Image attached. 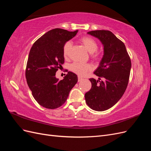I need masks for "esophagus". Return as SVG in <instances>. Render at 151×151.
<instances>
[{
    "instance_id": "esophagus-1",
    "label": "esophagus",
    "mask_w": 151,
    "mask_h": 151,
    "mask_svg": "<svg viewBox=\"0 0 151 151\" xmlns=\"http://www.w3.org/2000/svg\"><path fill=\"white\" fill-rule=\"evenodd\" d=\"M83 78H82V77H80V76H78V81L79 82H80V81H81L82 80H83Z\"/></svg>"
}]
</instances>
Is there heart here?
Listing matches in <instances>:
<instances>
[{
	"instance_id": "b5f03b06",
	"label": "heart",
	"mask_w": 151,
	"mask_h": 151,
	"mask_svg": "<svg viewBox=\"0 0 151 151\" xmlns=\"http://www.w3.org/2000/svg\"><path fill=\"white\" fill-rule=\"evenodd\" d=\"M81 42L83 44L86 49L89 53L92 54L93 58H96L98 54L96 53L98 49V45L97 42L90 37H83L81 39ZM72 47V42L68 41L66 42L63 46V53L65 57H67L70 53V48ZM71 70L79 76H84L91 69V66L88 63H81L79 62L73 63L70 66Z\"/></svg>"
}]
</instances>
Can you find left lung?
I'll return each instance as SVG.
<instances>
[{"label": "left lung", "mask_w": 151, "mask_h": 151, "mask_svg": "<svg viewBox=\"0 0 151 151\" xmlns=\"http://www.w3.org/2000/svg\"><path fill=\"white\" fill-rule=\"evenodd\" d=\"M88 34L101 42L103 56L94 72L99 78L89 79L92 86L85 94V99L91 109L102 111L113 106L124 94L129 83L131 60L125 45L112 32L96 30Z\"/></svg>", "instance_id": "8db88e82"}]
</instances>
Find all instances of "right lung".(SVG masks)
<instances>
[{
	"mask_svg": "<svg viewBox=\"0 0 151 151\" xmlns=\"http://www.w3.org/2000/svg\"><path fill=\"white\" fill-rule=\"evenodd\" d=\"M78 32L55 28L47 32L32 46L26 69V81L32 95L41 106L55 109L64 104L77 76L68 71L62 80L55 73L64 63L63 46Z\"/></svg>",
	"mask_w": 151,
	"mask_h": 151,
	"instance_id": "1",
	"label": "right lung"
}]
</instances>
